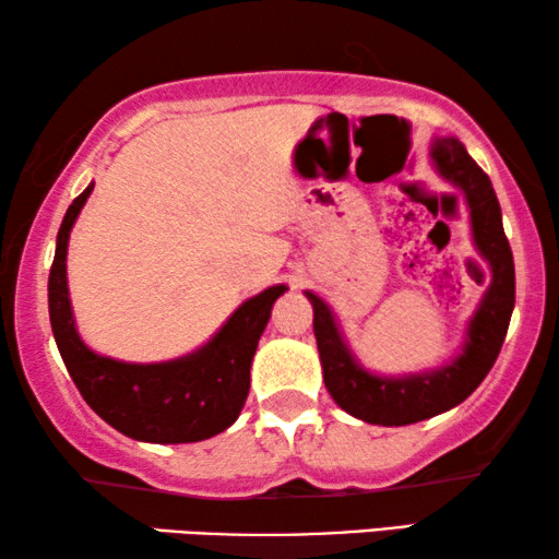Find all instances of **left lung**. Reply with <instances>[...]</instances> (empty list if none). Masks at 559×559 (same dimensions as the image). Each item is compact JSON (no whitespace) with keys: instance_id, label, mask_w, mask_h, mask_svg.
<instances>
[{"instance_id":"1","label":"left lung","mask_w":559,"mask_h":559,"mask_svg":"<svg viewBox=\"0 0 559 559\" xmlns=\"http://www.w3.org/2000/svg\"><path fill=\"white\" fill-rule=\"evenodd\" d=\"M430 162L445 182L466 194L471 235L491 271L489 288L474 317L468 319L461 355L443 367L415 374L380 377L367 372L344 342L329 304L306 290V298L313 306V336L329 395L344 413L372 426H411L463 403L497 361L514 311V258L501 225V207L491 179L453 136L433 139Z\"/></svg>"}]
</instances>
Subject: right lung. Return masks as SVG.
<instances>
[{"label":"right lung","mask_w":559,"mask_h":559,"mask_svg":"<svg viewBox=\"0 0 559 559\" xmlns=\"http://www.w3.org/2000/svg\"><path fill=\"white\" fill-rule=\"evenodd\" d=\"M93 185L70 204L58 230L55 261L47 281L50 324L60 357L85 403L119 433L144 443H198L230 428L246 405L250 361L258 349L273 301L286 286H271L240 304L223 329L192 355L133 365L100 357L75 329L68 294V240Z\"/></svg>","instance_id":"obj_1"}]
</instances>
